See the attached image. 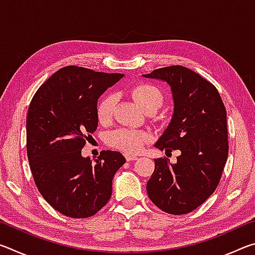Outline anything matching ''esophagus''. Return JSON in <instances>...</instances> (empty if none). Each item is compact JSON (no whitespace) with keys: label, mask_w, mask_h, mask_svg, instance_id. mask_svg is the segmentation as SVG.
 Masks as SVG:
<instances>
[{"label":"esophagus","mask_w":255,"mask_h":255,"mask_svg":"<svg viewBox=\"0 0 255 255\" xmlns=\"http://www.w3.org/2000/svg\"><path fill=\"white\" fill-rule=\"evenodd\" d=\"M125 157H126V159L128 162H130V161H136V159L138 158L136 155H132V154H128V153H126L125 154Z\"/></svg>","instance_id":"esophagus-1"}]
</instances>
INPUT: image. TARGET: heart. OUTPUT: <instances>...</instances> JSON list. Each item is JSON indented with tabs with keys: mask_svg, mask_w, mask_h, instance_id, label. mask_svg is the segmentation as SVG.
Listing matches in <instances>:
<instances>
[{
	"mask_svg": "<svg viewBox=\"0 0 255 255\" xmlns=\"http://www.w3.org/2000/svg\"><path fill=\"white\" fill-rule=\"evenodd\" d=\"M130 94L138 106L146 110L148 108L158 109L163 103V94L156 86L148 83H140L130 89ZM112 107H114V96L106 94L101 98L97 107L98 119L101 124L110 122L112 117ZM150 139L147 131L137 130L130 128H119L111 131L107 137V143L111 147L123 150L126 153H137L143 148L145 143Z\"/></svg>",
	"mask_w": 255,
	"mask_h": 255,
	"instance_id": "b5f03b06",
	"label": "heart"
}]
</instances>
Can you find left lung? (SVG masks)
<instances>
[{
    "label": "left lung",
    "instance_id": "left-lung-1",
    "mask_svg": "<svg viewBox=\"0 0 255 255\" xmlns=\"http://www.w3.org/2000/svg\"><path fill=\"white\" fill-rule=\"evenodd\" d=\"M170 85L174 111L155 147L180 150L176 163L154 159L147 181L149 199L172 215L191 213L213 195L228 155L226 109L217 89L189 68L173 65L143 75Z\"/></svg>",
    "mask_w": 255,
    "mask_h": 255
}]
</instances>
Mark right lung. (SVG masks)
<instances>
[{
	"mask_svg": "<svg viewBox=\"0 0 255 255\" xmlns=\"http://www.w3.org/2000/svg\"><path fill=\"white\" fill-rule=\"evenodd\" d=\"M123 77L66 66L54 73L30 102V170L44 199L67 217L88 218L105 207L112 179L126 162L114 150H102L96 163L81 154L85 139L97 130L98 99Z\"/></svg>",
	"mask_w": 255,
	"mask_h": 255,
	"instance_id": "right-lung-1",
	"label": "right lung"
}]
</instances>
